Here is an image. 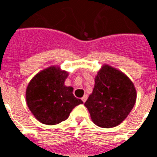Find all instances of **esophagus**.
<instances>
[{"instance_id":"obj_1","label":"esophagus","mask_w":157,"mask_h":157,"mask_svg":"<svg viewBox=\"0 0 157 157\" xmlns=\"http://www.w3.org/2000/svg\"><path fill=\"white\" fill-rule=\"evenodd\" d=\"M86 100H87V95H84L82 98V101L83 102H86Z\"/></svg>"}]
</instances>
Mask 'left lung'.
I'll list each match as a JSON object with an SVG mask.
<instances>
[{
    "label": "left lung",
    "mask_w": 157,
    "mask_h": 157,
    "mask_svg": "<svg viewBox=\"0 0 157 157\" xmlns=\"http://www.w3.org/2000/svg\"><path fill=\"white\" fill-rule=\"evenodd\" d=\"M136 98V90L130 78L112 67L104 65L96 76L94 90L85 106L96 125L110 128L127 117Z\"/></svg>",
    "instance_id": "1"
}]
</instances>
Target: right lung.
I'll return each mask as SVG.
<instances>
[{
	"label": "right lung",
	"instance_id": "1",
	"mask_svg": "<svg viewBox=\"0 0 157 157\" xmlns=\"http://www.w3.org/2000/svg\"><path fill=\"white\" fill-rule=\"evenodd\" d=\"M67 72L50 67L36 75L26 91L27 103L38 121L55 125L68 118L75 107L82 103L76 98L73 88L65 86Z\"/></svg>",
	"mask_w": 157,
	"mask_h": 157
}]
</instances>
